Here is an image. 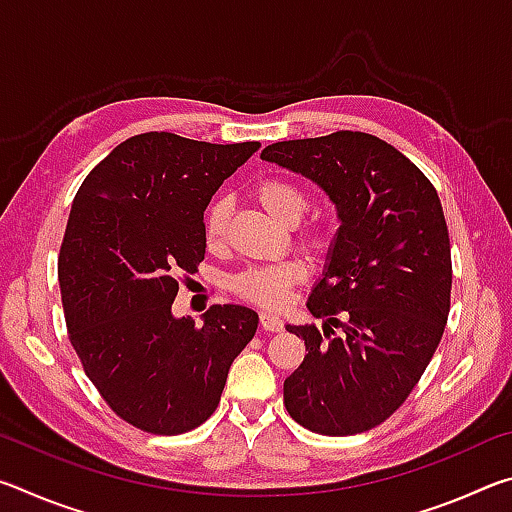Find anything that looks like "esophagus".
Segmentation results:
<instances>
[{"label":"esophagus","instance_id":"obj_1","mask_svg":"<svg viewBox=\"0 0 512 512\" xmlns=\"http://www.w3.org/2000/svg\"><path fill=\"white\" fill-rule=\"evenodd\" d=\"M259 323H262L266 332H280L282 329V320L280 316L273 314V311H262V314H259Z\"/></svg>","mask_w":512,"mask_h":512}]
</instances>
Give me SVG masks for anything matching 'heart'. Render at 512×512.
<instances>
[{"instance_id":"heart-1","label":"heart","mask_w":512,"mask_h":512,"mask_svg":"<svg viewBox=\"0 0 512 512\" xmlns=\"http://www.w3.org/2000/svg\"><path fill=\"white\" fill-rule=\"evenodd\" d=\"M255 198L264 210L280 223H296L309 207V196L296 180L266 178L255 187ZM230 203L228 198H214L203 216V235L210 246H221L228 230ZM302 244L307 248L325 250L329 246V232L325 225H309L302 232ZM307 277V266L300 259H284L277 264L246 268L232 280V289L244 300L262 307H280L287 302L289 291Z\"/></svg>"}]
</instances>
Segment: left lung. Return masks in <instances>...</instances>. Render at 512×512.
<instances>
[{"label":"left lung","mask_w":512,"mask_h":512,"mask_svg":"<svg viewBox=\"0 0 512 512\" xmlns=\"http://www.w3.org/2000/svg\"><path fill=\"white\" fill-rule=\"evenodd\" d=\"M262 160L314 180L341 221L307 309L344 334L287 325L307 354L284 379V406L323 436L368 431L400 409L443 339L452 250L438 192L368 133L275 142Z\"/></svg>","instance_id":"left-lung-1"}]
</instances>
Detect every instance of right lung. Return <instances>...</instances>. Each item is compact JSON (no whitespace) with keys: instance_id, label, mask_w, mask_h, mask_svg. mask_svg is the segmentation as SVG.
I'll list each match as a JSON object with an SVG mask.
<instances>
[{"instance_id":"1","label":"right lung","mask_w":512,"mask_h":512,"mask_svg":"<svg viewBox=\"0 0 512 512\" xmlns=\"http://www.w3.org/2000/svg\"><path fill=\"white\" fill-rule=\"evenodd\" d=\"M259 146L135 135L76 192L58 257L69 341L103 400L137 429L176 436L203 424L257 332L248 307L214 305L196 325L171 305L178 275L205 257V207Z\"/></svg>"}]
</instances>
